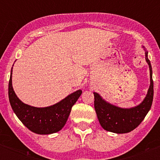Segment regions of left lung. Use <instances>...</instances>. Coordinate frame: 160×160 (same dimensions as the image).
<instances>
[{
    "mask_svg": "<svg viewBox=\"0 0 160 160\" xmlns=\"http://www.w3.org/2000/svg\"><path fill=\"white\" fill-rule=\"evenodd\" d=\"M145 60L149 68L150 85L144 97L139 105L131 108H121L107 102L98 93L94 92L95 109L100 125L107 131L115 134H125L134 130L143 121L151 108L154 98V82L152 78V66L148 58V51L144 46Z\"/></svg>",
    "mask_w": 160,
    "mask_h": 160,
    "instance_id": "1",
    "label": "left lung"
}]
</instances>
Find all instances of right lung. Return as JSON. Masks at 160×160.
Masks as SVG:
<instances>
[{"instance_id":"add662e5","label":"right lung","mask_w":160,"mask_h":160,"mask_svg":"<svg viewBox=\"0 0 160 160\" xmlns=\"http://www.w3.org/2000/svg\"><path fill=\"white\" fill-rule=\"evenodd\" d=\"M82 94L78 90L55 105L47 107H35L21 101L12 86V68L9 80L8 95L14 113L26 128L38 134H51L60 131L65 126L71 108Z\"/></svg>"}]
</instances>
